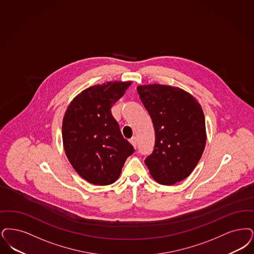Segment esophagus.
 Segmentation results:
<instances>
[{
	"instance_id": "esophagus-1",
	"label": "esophagus",
	"mask_w": 254,
	"mask_h": 254,
	"mask_svg": "<svg viewBox=\"0 0 254 254\" xmlns=\"http://www.w3.org/2000/svg\"><path fill=\"white\" fill-rule=\"evenodd\" d=\"M129 142H130V143L133 145V147H134V148H136V147H137V142H138V140H137V138H136V137H133V138H131Z\"/></svg>"
}]
</instances>
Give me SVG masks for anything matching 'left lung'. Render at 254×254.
Segmentation results:
<instances>
[{
  "label": "left lung",
  "instance_id": "8db88e82",
  "mask_svg": "<svg viewBox=\"0 0 254 254\" xmlns=\"http://www.w3.org/2000/svg\"><path fill=\"white\" fill-rule=\"evenodd\" d=\"M137 91L155 129L154 150L144 163L157 183L182 182L193 172L205 148L202 109L180 88L153 84L139 86Z\"/></svg>",
  "mask_w": 254,
  "mask_h": 254
}]
</instances>
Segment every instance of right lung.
<instances>
[{
	"label": "right lung",
	"instance_id": "add662e5",
	"mask_svg": "<svg viewBox=\"0 0 254 254\" xmlns=\"http://www.w3.org/2000/svg\"><path fill=\"white\" fill-rule=\"evenodd\" d=\"M131 82H108L82 91L69 105L62 123L66 156L84 180L95 185L115 183L134 148L113 118L112 107Z\"/></svg>",
	"mask_w": 254,
	"mask_h": 254
}]
</instances>
